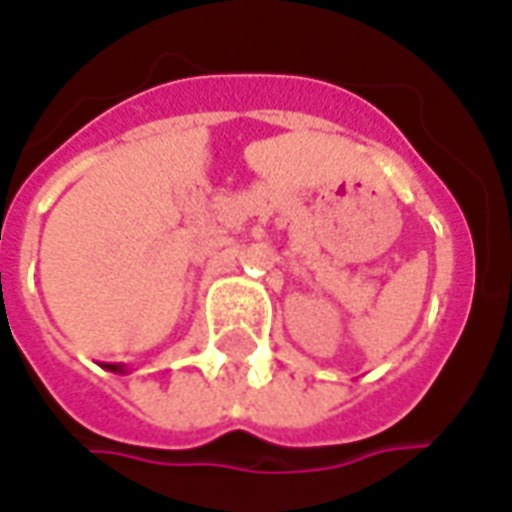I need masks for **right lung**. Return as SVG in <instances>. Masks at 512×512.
I'll return each instance as SVG.
<instances>
[{
    "instance_id": "add662e5",
    "label": "right lung",
    "mask_w": 512,
    "mask_h": 512,
    "mask_svg": "<svg viewBox=\"0 0 512 512\" xmlns=\"http://www.w3.org/2000/svg\"><path fill=\"white\" fill-rule=\"evenodd\" d=\"M106 370H112V373H126V365H106Z\"/></svg>"
}]
</instances>
